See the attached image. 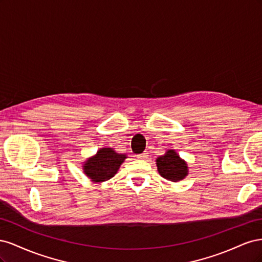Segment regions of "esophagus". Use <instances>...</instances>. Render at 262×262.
I'll list each match as a JSON object with an SVG mask.
<instances>
[{
  "mask_svg": "<svg viewBox=\"0 0 262 262\" xmlns=\"http://www.w3.org/2000/svg\"><path fill=\"white\" fill-rule=\"evenodd\" d=\"M148 155H147V153L146 152H144V153H141V154H138L137 155V157L139 158V160H145V158L147 157Z\"/></svg>",
  "mask_w": 262,
  "mask_h": 262,
  "instance_id": "esophagus-1",
  "label": "esophagus"
}]
</instances>
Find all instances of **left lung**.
I'll return each instance as SVG.
<instances>
[{
	"mask_svg": "<svg viewBox=\"0 0 262 262\" xmlns=\"http://www.w3.org/2000/svg\"><path fill=\"white\" fill-rule=\"evenodd\" d=\"M156 164L161 176L173 182L184 179L188 173L187 164L173 149H169L164 156L158 157Z\"/></svg>",
	"mask_w": 262,
	"mask_h": 262,
	"instance_id": "8db88e82",
	"label": "left lung"
}]
</instances>
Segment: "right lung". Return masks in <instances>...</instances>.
<instances>
[{"instance_id": "right-lung-1", "label": "right lung", "mask_w": 262, "mask_h": 262, "mask_svg": "<svg viewBox=\"0 0 262 262\" xmlns=\"http://www.w3.org/2000/svg\"><path fill=\"white\" fill-rule=\"evenodd\" d=\"M126 156L116 153L113 148H100L97 154L84 164V172L95 182L114 177Z\"/></svg>"}]
</instances>
